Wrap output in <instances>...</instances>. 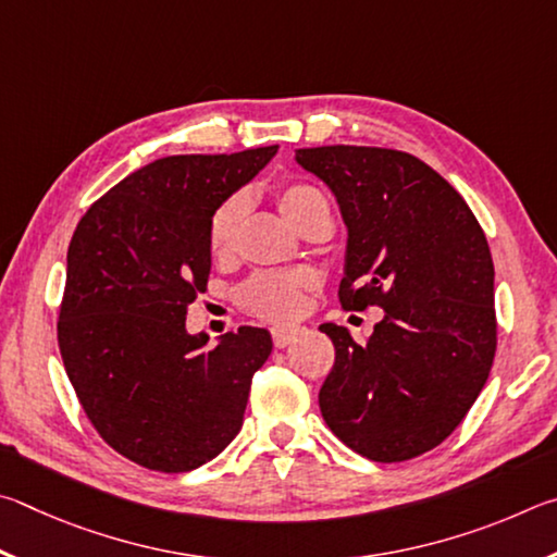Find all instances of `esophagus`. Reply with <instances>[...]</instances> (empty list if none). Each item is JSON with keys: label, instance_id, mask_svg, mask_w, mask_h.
Masks as SVG:
<instances>
[{"label": "esophagus", "instance_id": "obj_1", "mask_svg": "<svg viewBox=\"0 0 557 557\" xmlns=\"http://www.w3.org/2000/svg\"><path fill=\"white\" fill-rule=\"evenodd\" d=\"M300 335H304V327H298V325H273L271 327V337L276 347H286Z\"/></svg>", "mask_w": 557, "mask_h": 557}]
</instances>
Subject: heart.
<instances>
[{"mask_svg":"<svg viewBox=\"0 0 557 557\" xmlns=\"http://www.w3.org/2000/svg\"><path fill=\"white\" fill-rule=\"evenodd\" d=\"M273 195H276L278 210L298 230L315 214L330 212L325 195L308 183H281ZM244 214H247V198L239 193L222 200L210 214L208 247L214 259L230 257L237 247ZM308 286L310 276L306 271H263L239 288V304L259 318L286 320L294 318L304 306V290Z\"/></svg>","mask_w":557,"mask_h":557,"instance_id":"obj_1","label":"heart"}]
</instances>
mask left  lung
<instances>
[{"instance_id": "8db88e82", "label": "left lung", "mask_w": 557, "mask_h": 557, "mask_svg": "<svg viewBox=\"0 0 557 557\" xmlns=\"http://www.w3.org/2000/svg\"><path fill=\"white\" fill-rule=\"evenodd\" d=\"M347 224L345 310L384 308L367 345L347 327L320 388L330 431L374 462L441 445L486 384L496 352L494 261L462 195L411 153L376 146L298 149Z\"/></svg>"}]
</instances>
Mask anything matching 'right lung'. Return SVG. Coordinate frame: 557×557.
Instances as JSON below:
<instances>
[{
	"label": "right lung",
	"mask_w": 557,
	"mask_h": 557,
	"mask_svg": "<svg viewBox=\"0 0 557 557\" xmlns=\"http://www.w3.org/2000/svg\"><path fill=\"white\" fill-rule=\"evenodd\" d=\"M278 146L165 156L90 205L67 247L58 347L102 441L156 472H190L239 433L271 335L244 325L212 349L185 330L210 276L208 222Z\"/></svg>",
	"instance_id": "right-lung-1"
}]
</instances>
